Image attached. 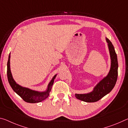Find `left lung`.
I'll return each instance as SVG.
<instances>
[{"label": "left lung", "instance_id": "left-lung-1", "mask_svg": "<svg viewBox=\"0 0 128 128\" xmlns=\"http://www.w3.org/2000/svg\"><path fill=\"white\" fill-rule=\"evenodd\" d=\"M108 42L109 53H110L111 66L108 75L101 80L91 92L86 94H75V97L78 100L87 102H94L100 100L103 97L110 92L114 88L117 82L118 76V62L117 56L112 43L108 38H106Z\"/></svg>", "mask_w": 128, "mask_h": 128}]
</instances>
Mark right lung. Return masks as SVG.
<instances>
[{"label": "right lung", "mask_w": 128, "mask_h": 128, "mask_svg": "<svg viewBox=\"0 0 128 128\" xmlns=\"http://www.w3.org/2000/svg\"><path fill=\"white\" fill-rule=\"evenodd\" d=\"M7 78L9 84L11 88L15 92L22 97V99L26 102L29 103H37L45 100L47 98L50 94L52 89V85L54 84V80L55 78L56 74L54 75V78L50 80L48 86L46 90L44 92H38V91L30 90L29 88H25L18 84L12 76V74L10 70V54L8 56V60L7 62Z\"/></svg>", "instance_id": "obj_1"}]
</instances>
